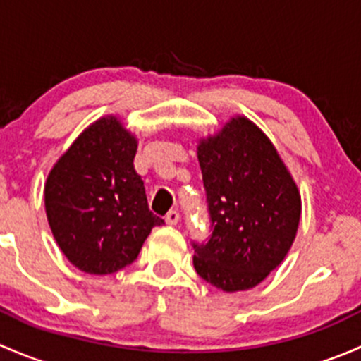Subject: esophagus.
I'll return each mask as SVG.
<instances>
[{
  "label": "esophagus",
  "instance_id": "34e87169",
  "mask_svg": "<svg viewBox=\"0 0 361 361\" xmlns=\"http://www.w3.org/2000/svg\"><path fill=\"white\" fill-rule=\"evenodd\" d=\"M178 221H180V213H178V211H174V209H171L169 213L166 214V224L167 225H176Z\"/></svg>",
  "mask_w": 361,
  "mask_h": 361
}]
</instances>
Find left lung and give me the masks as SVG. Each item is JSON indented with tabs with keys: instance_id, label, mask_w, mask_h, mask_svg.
<instances>
[{
	"instance_id": "8db88e82",
	"label": "left lung",
	"mask_w": 361,
	"mask_h": 361,
	"mask_svg": "<svg viewBox=\"0 0 361 361\" xmlns=\"http://www.w3.org/2000/svg\"><path fill=\"white\" fill-rule=\"evenodd\" d=\"M211 235L194 243V267L224 292L264 281L292 248L300 194L267 136L246 116L199 141Z\"/></svg>"
}]
</instances>
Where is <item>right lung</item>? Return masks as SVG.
I'll return each instance as SVG.
<instances>
[{
  "label": "right lung",
  "mask_w": 361,
  "mask_h": 361,
  "mask_svg": "<svg viewBox=\"0 0 361 361\" xmlns=\"http://www.w3.org/2000/svg\"><path fill=\"white\" fill-rule=\"evenodd\" d=\"M137 140L116 116L87 127L47 176L45 211L64 257L87 274L133 264L162 218L134 169Z\"/></svg>",
  "instance_id": "1"
}]
</instances>
